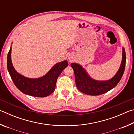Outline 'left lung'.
<instances>
[{"instance_id":"8db88e82","label":"left lung","mask_w":134,"mask_h":134,"mask_svg":"<svg viewBox=\"0 0 134 134\" xmlns=\"http://www.w3.org/2000/svg\"><path fill=\"white\" fill-rule=\"evenodd\" d=\"M125 63V51L122 47V60L118 71L112 79L105 81L94 80L90 77L81 65L74 63H71V66L74 70L77 87L81 92L92 96L105 93L114 88L121 80L124 72Z\"/></svg>"}]
</instances>
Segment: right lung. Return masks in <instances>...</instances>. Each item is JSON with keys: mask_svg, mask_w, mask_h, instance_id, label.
<instances>
[{"mask_svg": "<svg viewBox=\"0 0 134 134\" xmlns=\"http://www.w3.org/2000/svg\"><path fill=\"white\" fill-rule=\"evenodd\" d=\"M10 47L8 54L7 67L12 81L18 89L24 94L32 96L44 97L53 93L57 80L63 70L68 66L66 60L58 63L47 73L41 77L31 79L21 75L16 71L11 60Z\"/></svg>", "mask_w": 134, "mask_h": 134, "instance_id": "1", "label": "right lung"}]
</instances>
